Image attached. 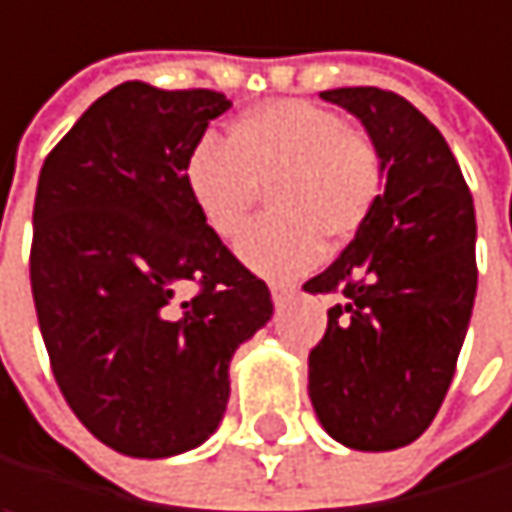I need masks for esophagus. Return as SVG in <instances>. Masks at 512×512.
Listing matches in <instances>:
<instances>
[{
    "label": "esophagus",
    "instance_id": "esophagus-1",
    "mask_svg": "<svg viewBox=\"0 0 512 512\" xmlns=\"http://www.w3.org/2000/svg\"><path fill=\"white\" fill-rule=\"evenodd\" d=\"M295 286H289V283H271V298H274V304L277 307H286L292 298H295Z\"/></svg>",
    "mask_w": 512,
    "mask_h": 512
}]
</instances>
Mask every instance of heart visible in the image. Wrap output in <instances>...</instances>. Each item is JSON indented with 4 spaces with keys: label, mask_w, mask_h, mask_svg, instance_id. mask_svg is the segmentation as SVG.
Returning a JSON list of instances; mask_svg holds the SVG:
<instances>
[{
    "label": "heart",
    "mask_w": 512,
    "mask_h": 512,
    "mask_svg": "<svg viewBox=\"0 0 512 512\" xmlns=\"http://www.w3.org/2000/svg\"><path fill=\"white\" fill-rule=\"evenodd\" d=\"M184 187L199 220L232 241L268 190L271 214L238 244L265 277L313 268L322 238L352 241L384 193L379 142L310 101H268L241 113L220 139H199L184 157Z\"/></svg>",
    "instance_id": "1"
}]
</instances>
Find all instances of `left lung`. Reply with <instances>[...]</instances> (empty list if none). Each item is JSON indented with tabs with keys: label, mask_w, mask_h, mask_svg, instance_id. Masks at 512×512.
Listing matches in <instances>:
<instances>
[{
	"label": "left lung",
	"mask_w": 512,
	"mask_h": 512,
	"mask_svg": "<svg viewBox=\"0 0 512 512\" xmlns=\"http://www.w3.org/2000/svg\"><path fill=\"white\" fill-rule=\"evenodd\" d=\"M379 142L384 193L340 259L304 283L340 295L310 352V402L352 450H396L426 432L453 382L477 295V220L438 128L376 86L331 89Z\"/></svg>",
	"instance_id": "8db88e82"
}]
</instances>
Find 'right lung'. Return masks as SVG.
<instances>
[{"label": "right lung", "instance_id": "obj_1", "mask_svg": "<svg viewBox=\"0 0 512 512\" xmlns=\"http://www.w3.org/2000/svg\"><path fill=\"white\" fill-rule=\"evenodd\" d=\"M229 107L211 89L130 80L41 166L29 259L41 337L71 411L125 456L208 441L235 349L274 316L268 286L208 232L181 175ZM187 285L193 299L180 298Z\"/></svg>", "mask_w": 512, "mask_h": 512}]
</instances>
